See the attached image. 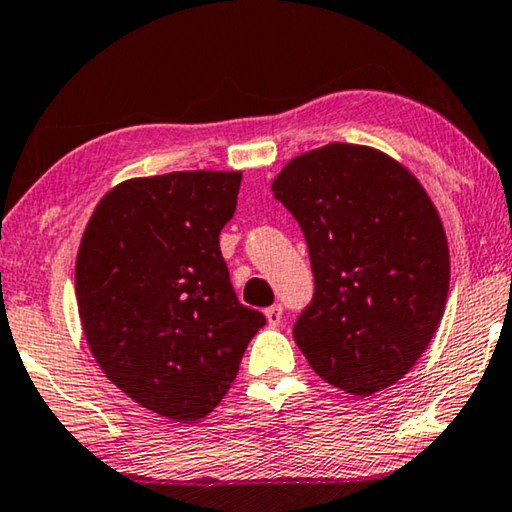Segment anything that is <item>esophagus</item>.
I'll list each match as a JSON object with an SVG mask.
<instances>
[{"label": "esophagus", "mask_w": 512, "mask_h": 512, "mask_svg": "<svg viewBox=\"0 0 512 512\" xmlns=\"http://www.w3.org/2000/svg\"><path fill=\"white\" fill-rule=\"evenodd\" d=\"M265 318H267V325L277 327V325H281L283 309H281L279 304H274V306H270V309H265Z\"/></svg>", "instance_id": "obj_1"}]
</instances>
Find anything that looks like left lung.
Here are the masks:
<instances>
[{"label":"left lung","instance_id":"8db88e82","mask_svg":"<svg viewBox=\"0 0 512 512\" xmlns=\"http://www.w3.org/2000/svg\"><path fill=\"white\" fill-rule=\"evenodd\" d=\"M272 192L300 224L316 279L293 325L306 361L352 396L396 384L437 332L451 281L428 192L387 153L338 141L293 157Z\"/></svg>","mask_w":512,"mask_h":512}]
</instances>
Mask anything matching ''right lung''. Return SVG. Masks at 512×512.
<instances>
[{
  "label": "right lung",
  "mask_w": 512,
  "mask_h": 512,
  "mask_svg": "<svg viewBox=\"0 0 512 512\" xmlns=\"http://www.w3.org/2000/svg\"><path fill=\"white\" fill-rule=\"evenodd\" d=\"M240 171L132 178L102 196L75 263L91 355L146 410L176 421L210 414L265 325L240 304L219 249Z\"/></svg>",
  "instance_id": "right-lung-1"
}]
</instances>
